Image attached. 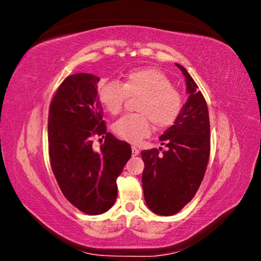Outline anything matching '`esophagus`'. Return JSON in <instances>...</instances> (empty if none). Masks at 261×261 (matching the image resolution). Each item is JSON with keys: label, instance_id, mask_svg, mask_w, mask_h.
Listing matches in <instances>:
<instances>
[{"label": "esophagus", "instance_id": "obj_1", "mask_svg": "<svg viewBox=\"0 0 261 261\" xmlns=\"http://www.w3.org/2000/svg\"><path fill=\"white\" fill-rule=\"evenodd\" d=\"M132 154H133V156L138 155L139 154V149L137 147H135V146H133L132 147Z\"/></svg>", "mask_w": 261, "mask_h": 261}]
</instances>
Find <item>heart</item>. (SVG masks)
Returning a JSON list of instances; mask_svg holds the SVG:
<instances>
[{"label":"heart","instance_id":"heart-1","mask_svg":"<svg viewBox=\"0 0 261 261\" xmlns=\"http://www.w3.org/2000/svg\"><path fill=\"white\" fill-rule=\"evenodd\" d=\"M136 111L139 114H127L116 120L113 130L121 138L137 144L154 127H168L178 116L183 98L172 86L170 77L155 67L132 69L123 76L122 84L117 81H106L98 88L100 105L109 113L121 112L128 97H137Z\"/></svg>","mask_w":261,"mask_h":261}]
</instances>
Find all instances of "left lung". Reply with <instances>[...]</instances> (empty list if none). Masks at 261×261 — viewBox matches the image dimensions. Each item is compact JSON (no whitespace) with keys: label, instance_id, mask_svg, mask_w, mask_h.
Listing matches in <instances>:
<instances>
[{"label":"left lung","instance_id":"1","mask_svg":"<svg viewBox=\"0 0 261 261\" xmlns=\"http://www.w3.org/2000/svg\"><path fill=\"white\" fill-rule=\"evenodd\" d=\"M188 99L178 116L160 136L167 151H141L145 163L143 189L148 208L159 216H172L193 199L203 178L210 154V122L207 102L185 67Z\"/></svg>","mask_w":261,"mask_h":261}]
</instances>
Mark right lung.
<instances>
[{"label": "right lung", "instance_id": "obj_1", "mask_svg": "<svg viewBox=\"0 0 261 261\" xmlns=\"http://www.w3.org/2000/svg\"><path fill=\"white\" fill-rule=\"evenodd\" d=\"M99 81L86 73L66 77L49 110L52 171L65 198L87 215H101L113 206L116 178L132 155L129 144L107 133L98 99ZM96 135L106 138L100 152L92 149Z\"/></svg>", "mask_w": 261, "mask_h": 261}]
</instances>
